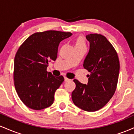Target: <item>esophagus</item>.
<instances>
[{
  "label": "esophagus",
  "instance_id": "esophagus-1",
  "mask_svg": "<svg viewBox=\"0 0 134 134\" xmlns=\"http://www.w3.org/2000/svg\"><path fill=\"white\" fill-rule=\"evenodd\" d=\"M64 81H65V82H67V81H70V79H68V78H67V77H64Z\"/></svg>",
  "mask_w": 134,
  "mask_h": 134
}]
</instances>
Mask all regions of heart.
Returning <instances> with one entry per match:
<instances>
[{
  "label": "heart",
  "mask_w": 134,
  "mask_h": 134,
  "mask_svg": "<svg viewBox=\"0 0 134 134\" xmlns=\"http://www.w3.org/2000/svg\"><path fill=\"white\" fill-rule=\"evenodd\" d=\"M74 47L75 49L86 48V41L82 36H79L75 39Z\"/></svg>",
  "instance_id": "obj_1"
}]
</instances>
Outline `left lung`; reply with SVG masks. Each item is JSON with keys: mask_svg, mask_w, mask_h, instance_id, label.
I'll return each instance as SVG.
<instances>
[{"mask_svg": "<svg viewBox=\"0 0 134 134\" xmlns=\"http://www.w3.org/2000/svg\"><path fill=\"white\" fill-rule=\"evenodd\" d=\"M90 50L83 67L90 72L87 84L77 79L72 99L76 106L87 111L100 110L114 94L117 85L120 62L114 47L105 36L89 34Z\"/></svg>", "mask_w": 134, "mask_h": 134, "instance_id": "8db88e82", "label": "left lung"}]
</instances>
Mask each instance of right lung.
I'll return each instance as SVG.
<instances>
[{
    "mask_svg": "<svg viewBox=\"0 0 134 134\" xmlns=\"http://www.w3.org/2000/svg\"><path fill=\"white\" fill-rule=\"evenodd\" d=\"M72 35L52 30L35 33L20 46L14 58V81L17 93L26 107L39 110L53 104L55 91L64 78L53 76L47 68L50 60L57 59L60 41Z\"/></svg>",
    "mask_w": 134,
    "mask_h": 134,
    "instance_id": "1",
    "label": "right lung"
}]
</instances>
